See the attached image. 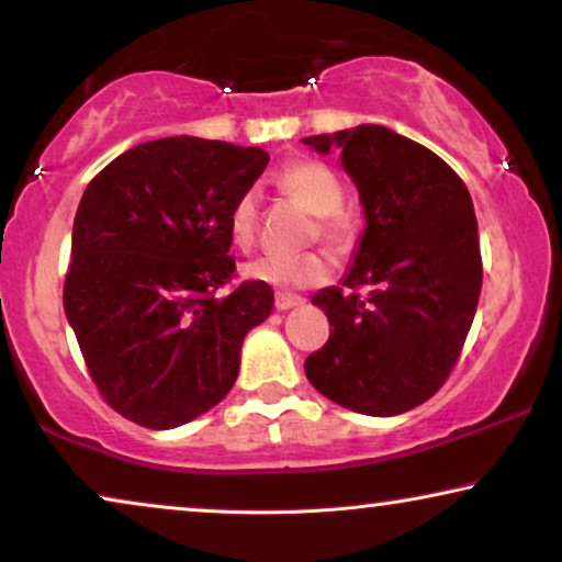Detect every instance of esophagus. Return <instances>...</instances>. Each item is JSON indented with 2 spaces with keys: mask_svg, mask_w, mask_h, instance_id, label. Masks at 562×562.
Segmentation results:
<instances>
[{
  "mask_svg": "<svg viewBox=\"0 0 562 562\" xmlns=\"http://www.w3.org/2000/svg\"><path fill=\"white\" fill-rule=\"evenodd\" d=\"M299 304H304L302 296L286 294V291H279V294H276V310H279V312L294 310V307H299Z\"/></svg>",
  "mask_w": 562,
  "mask_h": 562,
  "instance_id": "34e87169",
  "label": "esophagus"
}]
</instances>
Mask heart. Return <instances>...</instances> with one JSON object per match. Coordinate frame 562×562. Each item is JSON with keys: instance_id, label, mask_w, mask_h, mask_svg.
Listing matches in <instances>:
<instances>
[{"instance_id": "b5f03b06", "label": "heart", "mask_w": 562, "mask_h": 562, "mask_svg": "<svg viewBox=\"0 0 562 562\" xmlns=\"http://www.w3.org/2000/svg\"><path fill=\"white\" fill-rule=\"evenodd\" d=\"M279 183L283 191L294 195L312 214L319 216V235H323L325 243H330L333 247L348 245V239H351V222H348L346 214H340L346 193L338 175L330 167L323 162H312V159H302V162L283 167ZM258 216L260 193L255 188H247V191L237 195L227 218L232 243L243 247V250L255 243ZM245 276L276 289H307L327 281L330 260L317 250L299 255H260V258L245 266Z\"/></svg>"}]
</instances>
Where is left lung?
<instances>
[{
    "label": "left lung",
    "mask_w": 562,
    "mask_h": 562,
    "mask_svg": "<svg viewBox=\"0 0 562 562\" xmlns=\"http://www.w3.org/2000/svg\"><path fill=\"white\" fill-rule=\"evenodd\" d=\"M302 142L319 155L340 149L367 216L340 286L312 296L330 338L304 371L348 411H413L447 382L477 310L483 260L468 186L431 149L376 123Z\"/></svg>",
    "instance_id": "8db88e82"
}]
</instances>
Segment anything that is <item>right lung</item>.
I'll return each mask as SVG.
<instances>
[{
  "instance_id": "obj_1",
  "label": "right lung",
  "mask_w": 562,
  "mask_h": 562,
  "mask_svg": "<svg viewBox=\"0 0 562 562\" xmlns=\"http://www.w3.org/2000/svg\"><path fill=\"white\" fill-rule=\"evenodd\" d=\"M260 147L199 136L138 144L87 186L64 312L105 403L167 431L227 397L273 289L235 273L229 209L268 165Z\"/></svg>"
}]
</instances>
